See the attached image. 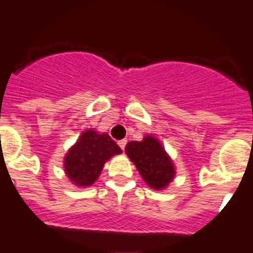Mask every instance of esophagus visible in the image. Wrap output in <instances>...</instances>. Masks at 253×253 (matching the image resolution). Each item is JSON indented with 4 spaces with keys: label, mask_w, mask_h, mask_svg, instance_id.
Returning <instances> with one entry per match:
<instances>
[{
    "label": "esophagus",
    "mask_w": 253,
    "mask_h": 253,
    "mask_svg": "<svg viewBox=\"0 0 253 253\" xmlns=\"http://www.w3.org/2000/svg\"><path fill=\"white\" fill-rule=\"evenodd\" d=\"M126 144H127V140H120V141H118V145H120V148L122 149V150H125Z\"/></svg>",
    "instance_id": "obj_1"
}]
</instances>
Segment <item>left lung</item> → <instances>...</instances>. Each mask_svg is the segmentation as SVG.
Masks as SVG:
<instances>
[{
  "label": "left lung",
  "instance_id": "1",
  "mask_svg": "<svg viewBox=\"0 0 253 253\" xmlns=\"http://www.w3.org/2000/svg\"><path fill=\"white\" fill-rule=\"evenodd\" d=\"M125 151L144 181L154 190H163L174 178V164L162 142L154 136L146 135L142 141L128 142Z\"/></svg>",
  "mask_w": 253,
  "mask_h": 253
}]
</instances>
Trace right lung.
I'll list each match as a JSON object with an SVG mask.
<instances>
[{
    "label": "right lung",
    "instance_id": "1",
    "mask_svg": "<svg viewBox=\"0 0 253 253\" xmlns=\"http://www.w3.org/2000/svg\"><path fill=\"white\" fill-rule=\"evenodd\" d=\"M121 153V148L108 133L86 129L66 154L63 160L66 175L79 187L91 186L99 177L105 162Z\"/></svg>",
    "mask_w": 253,
    "mask_h": 253
}]
</instances>
